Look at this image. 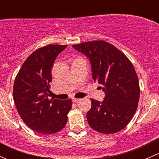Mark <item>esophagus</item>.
I'll return each mask as SVG.
<instances>
[{
  "label": "esophagus",
  "instance_id": "obj_1",
  "mask_svg": "<svg viewBox=\"0 0 159 159\" xmlns=\"http://www.w3.org/2000/svg\"><path fill=\"white\" fill-rule=\"evenodd\" d=\"M80 101H81V99L80 98H73L72 99V102H73L74 103H78V102H79Z\"/></svg>",
  "mask_w": 159,
  "mask_h": 159
}]
</instances>
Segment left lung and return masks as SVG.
Segmentation results:
<instances>
[{"label":"left lung","mask_w":159,"mask_h":159,"mask_svg":"<svg viewBox=\"0 0 159 159\" xmlns=\"http://www.w3.org/2000/svg\"><path fill=\"white\" fill-rule=\"evenodd\" d=\"M89 58L92 78L105 92L102 102L91 99L87 113L90 127L102 134H114L130 122L140 97L139 78L131 61L107 41H88L72 45Z\"/></svg>","instance_id":"left-lung-1"}]
</instances>
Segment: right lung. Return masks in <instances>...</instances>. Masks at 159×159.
<instances>
[{
	"label": "right lung",
	"mask_w": 159,
	"mask_h": 159,
	"mask_svg": "<svg viewBox=\"0 0 159 159\" xmlns=\"http://www.w3.org/2000/svg\"><path fill=\"white\" fill-rule=\"evenodd\" d=\"M67 45L48 44L34 51L25 60L14 83L13 97L24 122L34 131L54 134L65 128L71 99H48L51 67Z\"/></svg>",
	"instance_id": "add662e5"
}]
</instances>
